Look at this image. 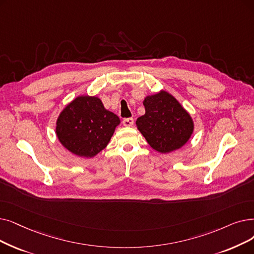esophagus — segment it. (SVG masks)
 <instances>
[{"label":"esophagus","instance_id":"34e87169","mask_svg":"<svg viewBox=\"0 0 254 254\" xmlns=\"http://www.w3.org/2000/svg\"><path fill=\"white\" fill-rule=\"evenodd\" d=\"M133 125H134V119L131 117L124 119V126L125 127H131Z\"/></svg>","mask_w":254,"mask_h":254}]
</instances>
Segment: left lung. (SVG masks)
Segmentation results:
<instances>
[{"instance_id": "8db88e82", "label": "left lung", "mask_w": 254, "mask_h": 254, "mask_svg": "<svg viewBox=\"0 0 254 254\" xmlns=\"http://www.w3.org/2000/svg\"><path fill=\"white\" fill-rule=\"evenodd\" d=\"M145 114L136 126L148 144L161 153L180 149L191 138L194 123L190 114L169 92L148 95L143 101Z\"/></svg>"}]
</instances>
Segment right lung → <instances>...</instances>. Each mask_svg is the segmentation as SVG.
Here are the masks:
<instances>
[{
    "label": "right lung",
    "instance_id": "obj_1",
    "mask_svg": "<svg viewBox=\"0 0 254 254\" xmlns=\"http://www.w3.org/2000/svg\"><path fill=\"white\" fill-rule=\"evenodd\" d=\"M119 117L105 109L96 96L75 97L60 113L56 134L61 144L75 156L92 158L111 140Z\"/></svg>",
    "mask_w": 254,
    "mask_h": 254
}]
</instances>
